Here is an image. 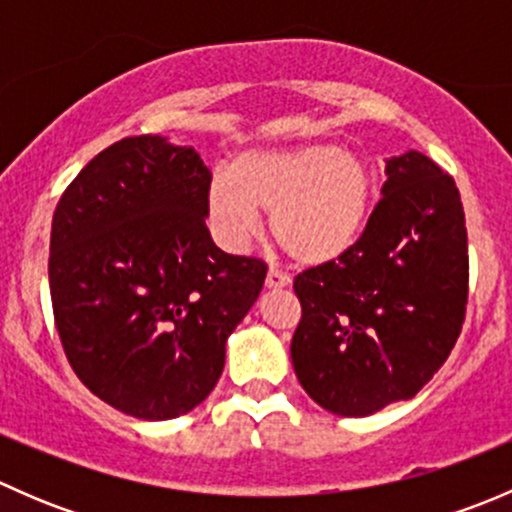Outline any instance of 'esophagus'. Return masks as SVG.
Instances as JSON below:
<instances>
[{"label":"esophagus","mask_w":512,"mask_h":512,"mask_svg":"<svg viewBox=\"0 0 512 512\" xmlns=\"http://www.w3.org/2000/svg\"><path fill=\"white\" fill-rule=\"evenodd\" d=\"M265 285L270 287V289H282V287H287V285H289V275H285V272H282V270H275V267H272V270L267 272Z\"/></svg>","instance_id":"1"}]
</instances>
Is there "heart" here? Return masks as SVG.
Here are the masks:
<instances>
[{"instance_id":"obj_1","label":"heart","mask_w":512,"mask_h":512,"mask_svg":"<svg viewBox=\"0 0 512 512\" xmlns=\"http://www.w3.org/2000/svg\"><path fill=\"white\" fill-rule=\"evenodd\" d=\"M374 195L371 168L337 143L312 141L240 153L208 193L215 237L230 250L257 230V210L270 213L272 237L289 257L324 265L354 245Z\"/></svg>"}]
</instances>
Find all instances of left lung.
I'll use <instances>...</instances> for the list:
<instances>
[{
	"instance_id": "1",
	"label": "left lung",
	"mask_w": 512,
	"mask_h": 512,
	"mask_svg": "<svg viewBox=\"0 0 512 512\" xmlns=\"http://www.w3.org/2000/svg\"><path fill=\"white\" fill-rule=\"evenodd\" d=\"M381 195L344 255L294 277V374L337 416L416 396L466 319L468 235L456 180L409 151L386 160Z\"/></svg>"
}]
</instances>
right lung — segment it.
<instances>
[{"label":"right lung","instance_id":"obj_1","mask_svg":"<svg viewBox=\"0 0 512 512\" xmlns=\"http://www.w3.org/2000/svg\"><path fill=\"white\" fill-rule=\"evenodd\" d=\"M210 180L193 148L131 136L89 160L54 210L49 289L66 359L91 394L143 421L208 399L265 285L260 257L210 237Z\"/></svg>","mask_w":512,"mask_h":512}]
</instances>
